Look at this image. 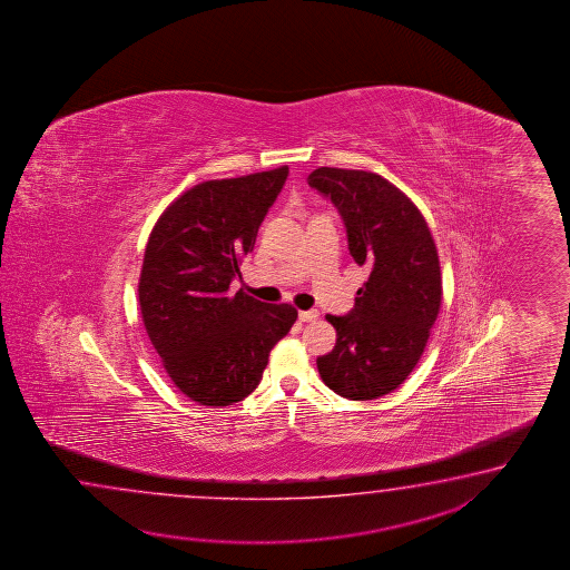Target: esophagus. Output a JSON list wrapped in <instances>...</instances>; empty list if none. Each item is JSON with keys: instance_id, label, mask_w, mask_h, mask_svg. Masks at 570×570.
Segmentation results:
<instances>
[{"instance_id": "1", "label": "esophagus", "mask_w": 570, "mask_h": 570, "mask_svg": "<svg viewBox=\"0 0 570 570\" xmlns=\"http://www.w3.org/2000/svg\"><path fill=\"white\" fill-rule=\"evenodd\" d=\"M315 320H317V312H315V309L299 312V322H315Z\"/></svg>"}]
</instances>
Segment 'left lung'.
Segmentation results:
<instances>
[{
    "mask_svg": "<svg viewBox=\"0 0 570 570\" xmlns=\"http://www.w3.org/2000/svg\"><path fill=\"white\" fill-rule=\"evenodd\" d=\"M307 183L338 209L352 258L371 268L351 312L326 315L338 338L317 371L340 397H383L410 376L436 322V244L410 197L376 173L320 167Z\"/></svg>",
    "mask_w": 570,
    "mask_h": 570,
    "instance_id": "left-lung-1",
    "label": "left lung"
}]
</instances>
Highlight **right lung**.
<instances>
[{"label":"right lung","instance_id":"right-lung-1","mask_svg":"<svg viewBox=\"0 0 570 570\" xmlns=\"http://www.w3.org/2000/svg\"><path fill=\"white\" fill-rule=\"evenodd\" d=\"M287 175L289 167H281L199 183L150 232L138 283L142 322L170 381L202 405L248 397L268 352L297 320L287 303L230 293Z\"/></svg>","mask_w":570,"mask_h":570}]
</instances>
